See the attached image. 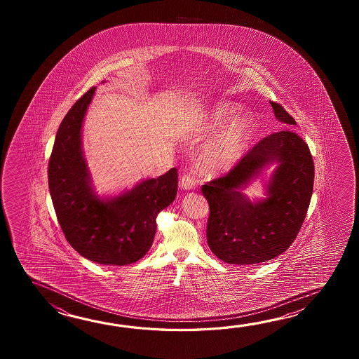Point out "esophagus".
Returning <instances> with one entry per match:
<instances>
[{
  "label": "esophagus",
  "instance_id": "1",
  "mask_svg": "<svg viewBox=\"0 0 359 359\" xmlns=\"http://www.w3.org/2000/svg\"><path fill=\"white\" fill-rule=\"evenodd\" d=\"M180 184L182 190H194L196 187V180L192 175L187 173V175H183Z\"/></svg>",
  "mask_w": 359,
  "mask_h": 359
}]
</instances>
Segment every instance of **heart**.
Masks as SVG:
<instances>
[{
	"mask_svg": "<svg viewBox=\"0 0 359 359\" xmlns=\"http://www.w3.org/2000/svg\"><path fill=\"white\" fill-rule=\"evenodd\" d=\"M235 111L231 104H221L214 107L210 115L213 126L221 124ZM257 132V124L250 115H237L215 138L204 156V164L210 170L233 167L248 151Z\"/></svg>",
	"mask_w": 359,
	"mask_h": 359,
	"instance_id": "obj_1",
	"label": "heart"
}]
</instances>
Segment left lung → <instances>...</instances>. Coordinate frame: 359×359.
Instances as JSON below:
<instances>
[{"label": "left lung", "mask_w": 359, "mask_h": 359, "mask_svg": "<svg viewBox=\"0 0 359 359\" xmlns=\"http://www.w3.org/2000/svg\"><path fill=\"white\" fill-rule=\"evenodd\" d=\"M276 119L297 122L271 101ZM272 162L278 168L268 186V198L252 203L241 192ZM314 164L304 140L291 130L263 138L226 176L203 187L209 203L206 238L217 258L229 264H255L273 259L298 236L312 198Z\"/></svg>", "instance_id": "obj_1"}]
</instances>
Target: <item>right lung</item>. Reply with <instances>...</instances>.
<instances>
[{
	"label": "right lung",
	"instance_id": "1",
	"mask_svg": "<svg viewBox=\"0 0 359 359\" xmlns=\"http://www.w3.org/2000/svg\"><path fill=\"white\" fill-rule=\"evenodd\" d=\"M95 90L86 92L61 122L48 161V187L72 248L99 264L126 266L151 248L156 217L176 198L178 173L172 168L116 198H100L82 150V123Z\"/></svg>",
	"mask_w": 359,
	"mask_h": 359
}]
</instances>
